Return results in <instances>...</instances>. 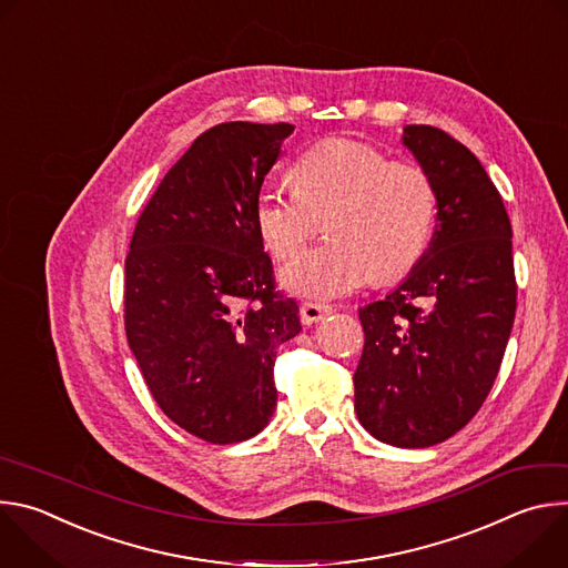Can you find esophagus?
Wrapping results in <instances>:
<instances>
[{
  "label": "esophagus",
  "instance_id": "esophagus-1",
  "mask_svg": "<svg viewBox=\"0 0 568 568\" xmlns=\"http://www.w3.org/2000/svg\"><path fill=\"white\" fill-rule=\"evenodd\" d=\"M333 312V305H326V303H314V301H307L301 305V321L305 323V326H312V323L321 321L326 314Z\"/></svg>",
  "mask_w": 568,
  "mask_h": 568
}]
</instances>
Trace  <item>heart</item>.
Listing matches in <instances>:
<instances>
[{"label":"heart","instance_id":"b5f03b06","mask_svg":"<svg viewBox=\"0 0 568 568\" xmlns=\"http://www.w3.org/2000/svg\"><path fill=\"white\" fill-rule=\"evenodd\" d=\"M294 191L263 189L254 220L276 261H290L327 222L332 242L290 263L281 283L301 296L333 298L377 281L409 274L425 256L438 215L427 169L388 159L357 139H326L290 171Z\"/></svg>","mask_w":568,"mask_h":568}]
</instances>
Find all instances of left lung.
Returning a JSON list of instances; mask_svg holds the SVG:
<instances>
[{
	"mask_svg": "<svg viewBox=\"0 0 568 568\" xmlns=\"http://www.w3.org/2000/svg\"><path fill=\"white\" fill-rule=\"evenodd\" d=\"M438 191L429 250L386 298L359 307L362 427L393 447H432L488 397L517 310L513 226L480 161L432 125L402 134Z\"/></svg>",
	"mask_w": 568,
	"mask_h": 568,
	"instance_id": "1",
	"label": "left lung"
}]
</instances>
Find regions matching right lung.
<instances>
[{"label":"right lung","mask_w":568,"mask_h":568,"mask_svg":"<svg viewBox=\"0 0 568 568\" xmlns=\"http://www.w3.org/2000/svg\"><path fill=\"white\" fill-rule=\"evenodd\" d=\"M290 123L202 132L139 215L125 258V335L175 425L213 445L247 440L276 409V348L301 333L254 220Z\"/></svg>","instance_id":"add662e5"}]
</instances>
